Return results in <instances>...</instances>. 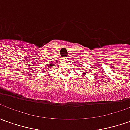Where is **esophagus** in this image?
Returning <instances> with one entry per match:
<instances>
[{
	"label": "esophagus",
	"instance_id": "obj_1",
	"mask_svg": "<svg viewBox=\"0 0 130 130\" xmlns=\"http://www.w3.org/2000/svg\"><path fill=\"white\" fill-rule=\"evenodd\" d=\"M69 59V57H67V59Z\"/></svg>",
	"mask_w": 130,
	"mask_h": 130
}]
</instances>
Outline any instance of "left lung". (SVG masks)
Instances as JSON below:
<instances>
[{"label":"left lung","instance_id":"left-lung-1","mask_svg":"<svg viewBox=\"0 0 130 130\" xmlns=\"http://www.w3.org/2000/svg\"><path fill=\"white\" fill-rule=\"evenodd\" d=\"M83 74H84V73H83Z\"/></svg>","mask_w":130,"mask_h":130}]
</instances>
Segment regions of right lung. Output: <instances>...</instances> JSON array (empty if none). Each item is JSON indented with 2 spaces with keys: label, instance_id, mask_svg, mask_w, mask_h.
<instances>
[{
  "label": "right lung",
  "instance_id": "add662e5",
  "mask_svg": "<svg viewBox=\"0 0 130 130\" xmlns=\"http://www.w3.org/2000/svg\"><path fill=\"white\" fill-rule=\"evenodd\" d=\"M52 66H54V64H52V63H49V64H47V67H49V69L48 70H50V69L52 67Z\"/></svg>",
  "mask_w": 130,
  "mask_h": 130
}]
</instances>
